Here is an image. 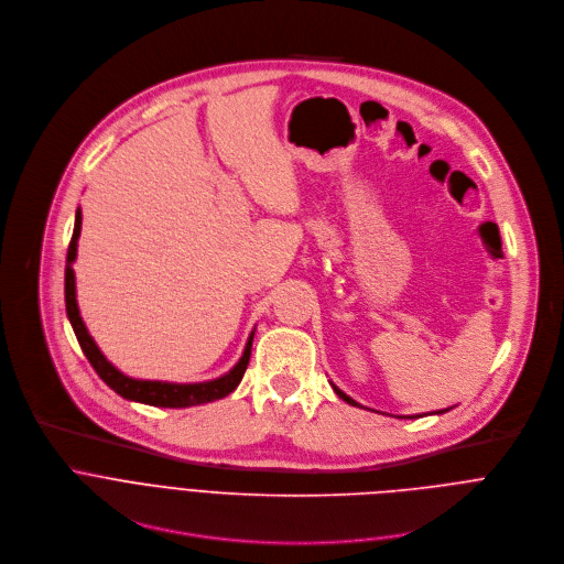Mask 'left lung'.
<instances>
[{"instance_id":"obj_1","label":"left lung","mask_w":564,"mask_h":564,"mask_svg":"<svg viewBox=\"0 0 564 564\" xmlns=\"http://www.w3.org/2000/svg\"><path fill=\"white\" fill-rule=\"evenodd\" d=\"M333 388H335V392H337V394H339V397H341V399H344V401H348V404H352V406H359V404H357V401H355V399H352V397H348V394H346V392H344V390H339V388H337V386H335V383H333Z\"/></svg>"}]
</instances>
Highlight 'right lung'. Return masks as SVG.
I'll use <instances>...</instances> for the list:
<instances>
[{
	"instance_id": "obj_1",
	"label": "right lung",
	"mask_w": 564,
	"mask_h": 564,
	"mask_svg": "<svg viewBox=\"0 0 564 564\" xmlns=\"http://www.w3.org/2000/svg\"><path fill=\"white\" fill-rule=\"evenodd\" d=\"M79 227H83V214L79 209L75 212V227H73V236L68 243V252H66V270H64V301H66V314L73 326V333L77 337L79 348L87 355L89 364L94 366V370L100 375V379L113 388L120 397L131 399V401H140V404H149V406H160V409H189V406H200L207 404V401H216L227 397L238 383L243 379L248 364H250V355H252V339L254 333L248 339L246 352L243 357L238 359V364L223 377L214 379V381H203V383H170V381H144V379H131L127 375H122L116 366H111L107 361V357L100 352V348L96 346V341L91 339L83 316H79L77 310V301H75V274H73V261L77 257V238H79Z\"/></svg>"
}]
</instances>
